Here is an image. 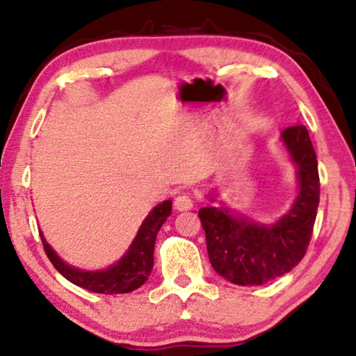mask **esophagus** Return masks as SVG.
Here are the masks:
<instances>
[{"mask_svg":"<svg viewBox=\"0 0 356 356\" xmlns=\"http://www.w3.org/2000/svg\"><path fill=\"white\" fill-rule=\"evenodd\" d=\"M174 207H175V210H177V211L192 210V208H193V200L191 198V195H187V193H181V195L175 197Z\"/></svg>","mask_w":356,"mask_h":356,"instance_id":"esophagus-1","label":"esophagus"}]
</instances>
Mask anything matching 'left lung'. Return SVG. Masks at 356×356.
I'll return each mask as SVG.
<instances>
[{
  "label": "left lung",
  "instance_id": "8db88e82",
  "mask_svg": "<svg viewBox=\"0 0 356 356\" xmlns=\"http://www.w3.org/2000/svg\"><path fill=\"white\" fill-rule=\"evenodd\" d=\"M282 141L298 182V195L285 215L265 225L225 203L198 211L211 267L234 285L257 286L282 277L301 262L309 245L321 193L316 151L305 125L283 130Z\"/></svg>",
  "mask_w": 356,
  "mask_h": 356
}]
</instances>
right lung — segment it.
Listing matches in <instances>:
<instances>
[{
    "label": "right lung",
    "mask_w": 356,
    "mask_h": 356,
    "mask_svg": "<svg viewBox=\"0 0 356 356\" xmlns=\"http://www.w3.org/2000/svg\"><path fill=\"white\" fill-rule=\"evenodd\" d=\"M170 211H172V200H164L156 205L141 222L138 233L131 241L130 248L125 250V254L111 267L102 270H83L66 264L47 243L42 231L39 233L47 257L68 282L84 288V290L102 293V295L130 293L148 280L154 264L156 234L159 233L161 226L168 220Z\"/></svg>",
    "instance_id": "1"
}]
</instances>
